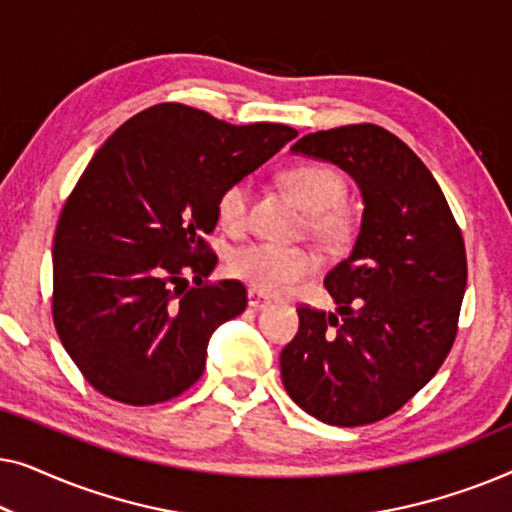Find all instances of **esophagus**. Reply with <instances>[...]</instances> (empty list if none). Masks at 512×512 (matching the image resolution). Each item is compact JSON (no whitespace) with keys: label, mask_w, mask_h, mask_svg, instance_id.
<instances>
[{"label":"esophagus","mask_w":512,"mask_h":512,"mask_svg":"<svg viewBox=\"0 0 512 512\" xmlns=\"http://www.w3.org/2000/svg\"><path fill=\"white\" fill-rule=\"evenodd\" d=\"M247 305L251 307V310H263V307L270 305V298L265 296V293H261V291L249 289L247 291Z\"/></svg>","instance_id":"1"}]
</instances>
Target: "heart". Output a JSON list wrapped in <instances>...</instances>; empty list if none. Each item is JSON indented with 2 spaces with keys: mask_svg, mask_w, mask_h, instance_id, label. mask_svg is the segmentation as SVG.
<instances>
[{
  "mask_svg": "<svg viewBox=\"0 0 512 512\" xmlns=\"http://www.w3.org/2000/svg\"><path fill=\"white\" fill-rule=\"evenodd\" d=\"M284 184L310 212V230L326 242H342L352 233V216L340 205L345 179L331 165L300 163L284 174ZM249 181H233L216 200V216L230 233H240L249 219ZM319 268V256L307 247L249 242L228 258V270L261 293H284Z\"/></svg>",
  "mask_w": 512,
  "mask_h": 512,
  "instance_id": "b5f03b06",
  "label": "heart"
}]
</instances>
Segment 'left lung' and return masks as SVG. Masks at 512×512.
Returning <instances> with one entry per match:
<instances>
[{"instance_id":"left-lung-1","label":"left lung","mask_w":512,"mask_h":512,"mask_svg":"<svg viewBox=\"0 0 512 512\" xmlns=\"http://www.w3.org/2000/svg\"><path fill=\"white\" fill-rule=\"evenodd\" d=\"M291 151L345 170L361 188L363 219L352 254L324 279L335 312L298 307V333L279 356L284 389L324 424L380 422L450 354L464 237L429 167L380 125L312 132Z\"/></svg>"}]
</instances>
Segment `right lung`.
<instances>
[{
    "instance_id": "obj_1",
    "label": "right lung",
    "mask_w": 512,
    "mask_h": 512,
    "mask_svg": "<svg viewBox=\"0 0 512 512\" xmlns=\"http://www.w3.org/2000/svg\"><path fill=\"white\" fill-rule=\"evenodd\" d=\"M296 135L165 102L100 146L53 240L55 331L100 394L153 405L200 380L212 333L247 307L240 282H207L216 200Z\"/></svg>"
}]
</instances>
